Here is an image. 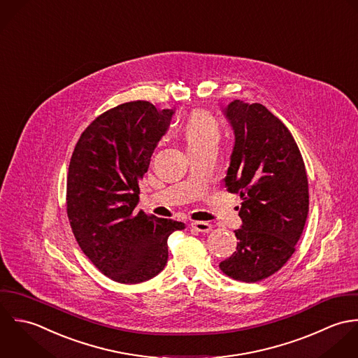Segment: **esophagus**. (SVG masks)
I'll use <instances>...</instances> for the list:
<instances>
[{"label": "esophagus", "mask_w": 358, "mask_h": 358, "mask_svg": "<svg viewBox=\"0 0 358 358\" xmlns=\"http://www.w3.org/2000/svg\"><path fill=\"white\" fill-rule=\"evenodd\" d=\"M191 227H192L194 229L199 231V232H203V234L212 231V225H210L209 222H205V221H194V222L191 224Z\"/></svg>", "instance_id": "obj_1"}]
</instances>
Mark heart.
<instances>
[{
  "instance_id": "obj_1",
  "label": "heart",
  "mask_w": 358,
  "mask_h": 358,
  "mask_svg": "<svg viewBox=\"0 0 358 358\" xmlns=\"http://www.w3.org/2000/svg\"><path fill=\"white\" fill-rule=\"evenodd\" d=\"M220 136L221 133L217 120L203 110L192 112L184 124V137L188 149L218 143Z\"/></svg>"
}]
</instances>
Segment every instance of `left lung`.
Segmentation results:
<instances>
[{
    "label": "left lung",
    "mask_w": 358,
    "mask_h": 358,
    "mask_svg": "<svg viewBox=\"0 0 358 358\" xmlns=\"http://www.w3.org/2000/svg\"><path fill=\"white\" fill-rule=\"evenodd\" d=\"M225 115L235 146L224 181L242 199V228L235 231L236 250L220 270L236 281L259 282L296 250L308 213L306 167L287 127L262 103L235 99Z\"/></svg>",
    "instance_id": "obj_1"
}]
</instances>
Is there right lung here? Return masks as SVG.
Here are the masks:
<instances>
[{
	"label": "right lung",
	"mask_w": 358,
	"mask_h": 358,
	"mask_svg": "<svg viewBox=\"0 0 358 358\" xmlns=\"http://www.w3.org/2000/svg\"><path fill=\"white\" fill-rule=\"evenodd\" d=\"M173 109L133 101L99 115L73 150L66 212L73 235L91 263L120 284L157 275L169 257L167 238L184 222L136 210L140 181Z\"/></svg>",
	"instance_id": "obj_1"
}]
</instances>
